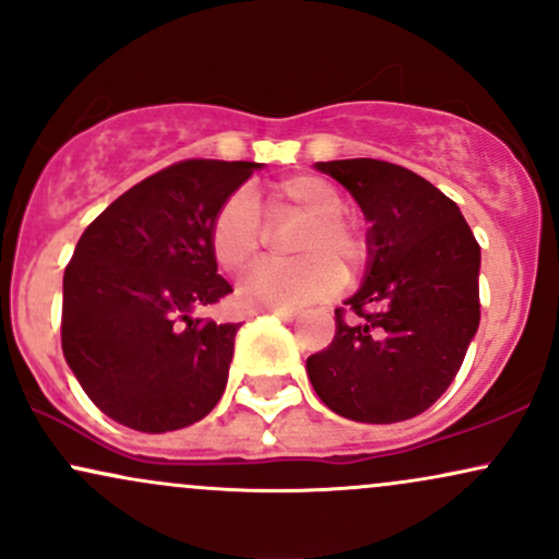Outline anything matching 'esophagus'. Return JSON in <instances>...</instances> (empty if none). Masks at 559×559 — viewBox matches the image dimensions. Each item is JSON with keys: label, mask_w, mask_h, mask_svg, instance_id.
I'll list each match as a JSON object with an SVG mask.
<instances>
[{"label": "esophagus", "mask_w": 559, "mask_h": 559, "mask_svg": "<svg viewBox=\"0 0 559 559\" xmlns=\"http://www.w3.org/2000/svg\"><path fill=\"white\" fill-rule=\"evenodd\" d=\"M278 318L284 320V323H294V320H297V312H278Z\"/></svg>", "instance_id": "1"}]
</instances>
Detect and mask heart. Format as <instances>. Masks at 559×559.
Listing matches in <instances>:
<instances>
[{
    "label": "heart",
    "mask_w": 559,
    "mask_h": 559,
    "mask_svg": "<svg viewBox=\"0 0 559 559\" xmlns=\"http://www.w3.org/2000/svg\"><path fill=\"white\" fill-rule=\"evenodd\" d=\"M344 194L320 176H292L267 194V210L275 221L301 217L305 228L292 243L297 262H262L239 284V301L249 310H299L323 299L342 284V267L357 271L368 254L360 228L342 215ZM262 247L260 215L252 199L234 194L221 204L210 226V249L217 265L239 273L258 258Z\"/></svg>",
    "instance_id": "1"
}]
</instances>
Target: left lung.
I'll return each mask as SVG.
<instances>
[{"label":"left lung","instance_id":"8db88e82","mask_svg":"<svg viewBox=\"0 0 559 559\" xmlns=\"http://www.w3.org/2000/svg\"><path fill=\"white\" fill-rule=\"evenodd\" d=\"M370 223L368 265L344 305L362 320L307 357L325 407L357 423H400L428 409L457 376L478 331L480 247L452 199L402 165L316 163Z\"/></svg>","mask_w":559,"mask_h":559}]
</instances>
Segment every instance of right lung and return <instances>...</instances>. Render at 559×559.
I'll return each instance as SVG.
<instances>
[{"instance_id":"add662e5","label":"right lung","mask_w":559,"mask_h":559,"mask_svg":"<svg viewBox=\"0 0 559 559\" xmlns=\"http://www.w3.org/2000/svg\"><path fill=\"white\" fill-rule=\"evenodd\" d=\"M262 163L186 159L128 189L83 230L62 278V355L107 418L141 433L221 402L239 323L194 318L234 292L210 249L221 204Z\"/></svg>"}]
</instances>
